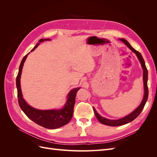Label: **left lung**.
<instances>
[{"mask_svg":"<svg viewBox=\"0 0 157 157\" xmlns=\"http://www.w3.org/2000/svg\"><path fill=\"white\" fill-rule=\"evenodd\" d=\"M121 41H122L133 52L136 54L137 58H138L139 61H140L141 67L143 68L144 70V75H143V79H144V96L143 98V100H142L141 103L139 107L136 108L135 110L133 111L132 113L129 114V115L123 117L122 118H120V119L118 120H110V119H107V118H104L101 117L100 115H99L98 112L96 111V109H95L94 107H93L94 109V112L95 113V115L97 117L98 120L100 122L101 124H103L107 126H121V125H124L127 124L128 122H130L132 121H134L136 118H137L140 115V114L141 112L143 110V109L145 105V103L147 101V98H148V95H149V91H148V86H147V79H148V71H147V67L145 66V63L144 59L142 57L141 54L138 51L134 49L131 46V45L129 44L126 40L124 39H120Z\"/></svg>","mask_w":157,"mask_h":157,"instance_id":"8db88e82","label":"left lung"}]
</instances>
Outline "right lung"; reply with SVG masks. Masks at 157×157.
I'll list each match as a JSON object with an SVG mask.
<instances>
[{
	"label": "right lung",
	"mask_w": 157,
	"mask_h": 157,
	"mask_svg": "<svg viewBox=\"0 0 157 157\" xmlns=\"http://www.w3.org/2000/svg\"><path fill=\"white\" fill-rule=\"evenodd\" d=\"M47 39L39 40V43H37L31 52L35 50L40 42L44 40H49ZM27 54L23 58L21 64L19 68V72L16 77V87L17 90V98L18 103L21 110L24 112L25 115L29 118L31 121L36 123L42 127L48 128V129H56L60 128L69 122L73 115V109L75 103V98L78 90L80 88L73 89L69 92L67 96V100L65 106L61 109H53V110H39L31 107L28 105L26 101L23 98L21 86H20V78L22 72L23 63L28 56Z\"/></svg>",
	"instance_id": "right-lung-1"
}]
</instances>
